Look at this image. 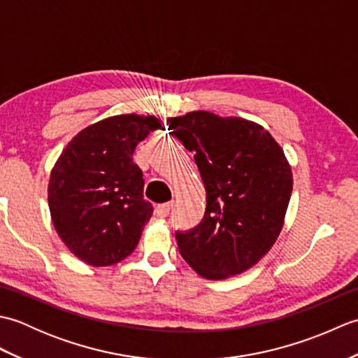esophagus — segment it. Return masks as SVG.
Returning a JSON list of instances; mask_svg holds the SVG:
<instances>
[{"label":"esophagus","mask_w":358,"mask_h":358,"mask_svg":"<svg viewBox=\"0 0 358 358\" xmlns=\"http://www.w3.org/2000/svg\"><path fill=\"white\" fill-rule=\"evenodd\" d=\"M173 206V203L169 201V203H163V204H158V206L155 208V214L157 217H166L167 214H169L171 209Z\"/></svg>","instance_id":"1"}]
</instances>
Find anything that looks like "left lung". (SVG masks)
<instances>
[{
    "label": "left lung",
    "mask_w": 358,
    "mask_h": 358,
    "mask_svg": "<svg viewBox=\"0 0 358 358\" xmlns=\"http://www.w3.org/2000/svg\"><path fill=\"white\" fill-rule=\"evenodd\" d=\"M167 124L195 154L206 189L201 223L175 234L181 257L208 280L252 268L278 238L292 194L283 149L263 126L238 117L194 110Z\"/></svg>",
    "instance_id": "left-lung-1"
}]
</instances>
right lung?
Segmentation results:
<instances>
[{
	"mask_svg": "<svg viewBox=\"0 0 358 358\" xmlns=\"http://www.w3.org/2000/svg\"><path fill=\"white\" fill-rule=\"evenodd\" d=\"M162 120L136 113L98 121L75 135L49 178V209L64 245L90 266H110L134 252L152 204L143 199L136 144Z\"/></svg>",
	"mask_w": 358,
	"mask_h": 358,
	"instance_id": "obj_1",
	"label": "right lung"
}]
</instances>
